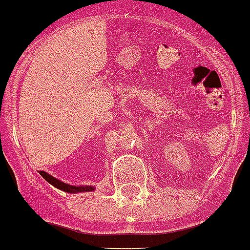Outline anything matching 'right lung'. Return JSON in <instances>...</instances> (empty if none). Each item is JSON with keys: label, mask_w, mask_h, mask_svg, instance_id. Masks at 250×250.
Wrapping results in <instances>:
<instances>
[{"label": "right lung", "mask_w": 250, "mask_h": 250, "mask_svg": "<svg viewBox=\"0 0 250 250\" xmlns=\"http://www.w3.org/2000/svg\"><path fill=\"white\" fill-rule=\"evenodd\" d=\"M40 175L45 179L46 182L50 183L51 185H54L55 188L60 189V190L65 191V193L68 194H77V193H86V191H94L95 187H91V185H70L66 184V183L61 182L59 179L54 178L52 175H50L46 171H40Z\"/></svg>", "instance_id": "1"}]
</instances>
